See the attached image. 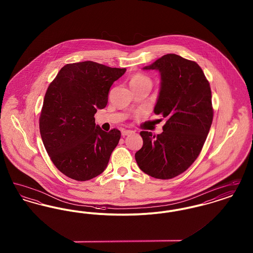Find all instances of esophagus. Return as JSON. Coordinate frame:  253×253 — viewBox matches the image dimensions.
<instances>
[{"label": "esophagus", "mask_w": 253, "mask_h": 253, "mask_svg": "<svg viewBox=\"0 0 253 253\" xmlns=\"http://www.w3.org/2000/svg\"><path fill=\"white\" fill-rule=\"evenodd\" d=\"M132 132H133V131H132V130H122L121 131V134L122 135H129V134H131Z\"/></svg>", "instance_id": "esophagus-1"}]
</instances>
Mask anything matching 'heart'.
Segmentation results:
<instances>
[{"instance_id": "obj_1", "label": "heart", "mask_w": 253, "mask_h": 253, "mask_svg": "<svg viewBox=\"0 0 253 253\" xmlns=\"http://www.w3.org/2000/svg\"><path fill=\"white\" fill-rule=\"evenodd\" d=\"M131 86H140V85H149L152 86V80L144 74H135L131 80Z\"/></svg>"}]
</instances>
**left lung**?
I'll return each instance as SVG.
<instances>
[{
	"mask_svg": "<svg viewBox=\"0 0 253 253\" xmlns=\"http://www.w3.org/2000/svg\"><path fill=\"white\" fill-rule=\"evenodd\" d=\"M143 69L161 75L154 112L166 123L160 134L140 132L143 146L134 157L148 175L170 179L190 168L203 148L213 119L211 86L195 61L175 54L164 55Z\"/></svg>",
	"mask_w": 253,
	"mask_h": 253,
	"instance_id": "1",
	"label": "left lung"
}]
</instances>
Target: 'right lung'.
I'll list each match as a JSON object with an SVG mask.
<instances>
[{"label":"right lung","instance_id":"add662e5","mask_svg":"<svg viewBox=\"0 0 253 253\" xmlns=\"http://www.w3.org/2000/svg\"><path fill=\"white\" fill-rule=\"evenodd\" d=\"M125 72L91 60L68 63L49 84L40 132L50 159L69 178L90 180L107 167L121 131L101 130L94 116L106 107L110 87Z\"/></svg>","mask_w":253,"mask_h":253}]
</instances>
